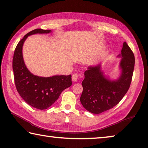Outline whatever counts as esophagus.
Segmentation results:
<instances>
[{"mask_svg": "<svg viewBox=\"0 0 148 148\" xmlns=\"http://www.w3.org/2000/svg\"><path fill=\"white\" fill-rule=\"evenodd\" d=\"M79 75L77 73H75L72 75V81L73 82H77L79 79Z\"/></svg>", "mask_w": 148, "mask_h": 148, "instance_id": "1", "label": "esophagus"}]
</instances>
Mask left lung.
Listing matches in <instances>:
<instances>
[{"mask_svg":"<svg viewBox=\"0 0 148 148\" xmlns=\"http://www.w3.org/2000/svg\"><path fill=\"white\" fill-rule=\"evenodd\" d=\"M118 57L120 75L112 79L102 69L101 62L88 66L82 82L83 90L80 101L86 110L100 114L113 108L120 101L130 86L134 67V56L126 42H123Z\"/></svg>","mask_w":148,"mask_h":148,"instance_id":"obj_1","label":"left lung"}]
</instances>
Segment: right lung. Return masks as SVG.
I'll use <instances>...</instances> for the list:
<instances>
[{
	"instance_id": "add662e5",
	"label": "right lung",
	"mask_w": 148,
	"mask_h": 148,
	"mask_svg": "<svg viewBox=\"0 0 148 148\" xmlns=\"http://www.w3.org/2000/svg\"><path fill=\"white\" fill-rule=\"evenodd\" d=\"M51 30L38 28L27 34L18 43L13 58L14 81L18 93L23 99L34 108L45 110L58 99L62 92L71 86V75L44 77L32 74L26 66L23 56V46L28 36L49 34Z\"/></svg>"
}]
</instances>
